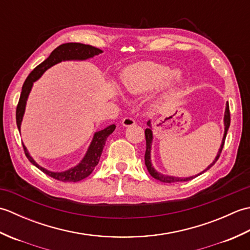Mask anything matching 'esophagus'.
Here are the masks:
<instances>
[{
	"instance_id": "1",
	"label": "esophagus",
	"mask_w": 250,
	"mask_h": 250,
	"mask_svg": "<svg viewBox=\"0 0 250 250\" xmlns=\"http://www.w3.org/2000/svg\"><path fill=\"white\" fill-rule=\"evenodd\" d=\"M122 125L125 126H131L135 125V120L132 118V117H125V118L122 119Z\"/></svg>"
}]
</instances>
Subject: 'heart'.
<instances>
[{"label":"heart","instance_id":"b5f03b06","mask_svg":"<svg viewBox=\"0 0 250 250\" xmlns=\"http://www.w3.org/2000/svg\"><path fill=\"white\" fill-rule=\"evenodd\" d=\"M171 75L172 70L168 66L144 62L132 66L124 74V83L130 93L142 95L160 88L168 78L172 81L173 86L176 84L179 77L177 75L171 77Z\"/></svg>","mask_w":250,"mask_h":250}]
</instances>
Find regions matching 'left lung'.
<instances>
[{
    "label": "left lung",
    "mask_w": 250,
    "mask_h": 250,
    "mask_svg": "<svg viewBox=\"0 0 250 250\" xmlns=\"http://www.w3.org/2000/svg\"><path fill=\"white\" fill-rule=\"evenodd\" d=\"M230 122H231V117H230V108H229V103H227V107H226V113H225V134H224V139H222V143H221V146H220V149L217 153V156L215 158L214 162L208 166L205 171H203L202 173L206 172L207 169H209L211 167L214 166V164L218 160L219 157H220V153L222 151V148H224L225 145V141H226V136L228 133V130H229V126H230ZM147 125L150 126V122L148 121ZM145 139H146V151H145V164H146V167L148 169V172L151 175L153 178H156L158 180H160L162 183H167V184H172V183H182V182H188V180L193 179L195 177H198L199 175H201L202 173L195 175V176H191V177H187V178H180V177H173V176H167V175H162V174H159L157 171H155V168L151 167V162H150V149H151V142H152V132L151 130L148 128L145 130Z\"/></svg>",
    "instance_id": "1"
}]
</instances>
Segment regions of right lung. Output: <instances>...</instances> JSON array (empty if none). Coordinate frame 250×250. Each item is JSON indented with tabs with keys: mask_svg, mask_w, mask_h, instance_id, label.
<instances>
[{
	"mask_svg": "<svg viewBox=\"0 0 250 250\" xmlns=\"http://www.w3.org/2000/svg\"><path fill=\"white\" fill-rule=\"evenodd\" d=\"M101 52H102V50L99 48H95L93 46L84 45L81 43H66V44H62L60 46H58L45 61H43L41 64L37 65L34 70L29 74V76L26 77L25 82L23 83L19 102L17 105V108H16V122H17L18 130L20 131V125L24 114L26 99H28V95L31 91L32 86H33V83L43 75V73L47 70V68H49L50 66L64 60H86V59H89V58H92L94 56L101 54ZM115 128H116L115 125H110L104 130L97 132V133L94 134L91 144L89 146V149L86 153V156H84V158L82 160V162L75 167L70 168L68 171H65V172L55 173V172L47 171V169H45L44 167H40L39 164L32 159V157L29 155V152L24 146H23V150L26 158L29 159V161L37 168H40L42 172H44L46 175H48V176L55 178L57 180H60V182H63V183H76V182H79V180L88 177L89 175L92 173L94 167L98 166L100 157L102 155L103 148L105 146L106 140H107V137L113 133Z\"/></svg>",
	"mask_w": 250,
	"mask_h": 250,
	"instance_id": "right-lung-1",
	"label": "right lung"
}]
</instances>
